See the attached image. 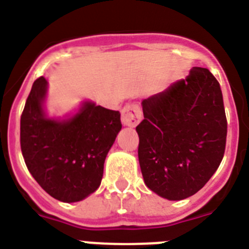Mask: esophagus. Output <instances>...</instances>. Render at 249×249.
Masks as SVG:
<instances>
[{
  "label": "esophagus",
  "instance_id": "esophagus-1",
  "mask_svg": "<svg viewBox=\"0 0 249 249\" xmlns=\"http://www.w3.org/2000/svg\"><path fill=\"white\" fill-rule=\"evenodd\" d=\"M142 118V113L137 105H127L122 109V124L127 127H136Z\"/></svg>",
  "mask_w": 249,
  "mask_h": 249
}]
</instances>
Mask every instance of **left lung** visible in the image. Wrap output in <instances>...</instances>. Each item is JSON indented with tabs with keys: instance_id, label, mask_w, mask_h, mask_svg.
Returning <instances> with one entry per match:
<instances>
[{
	"instance_id": "1",
	"label": "left lung",
	"mask_w": 249,
	"mask_h": 249,
	"mask_svg": "<svg viewBox=\"0 0 249 249\" xmlns=\"http://www.w3.org/2000/svg\"><path fill=\"white\" fill-rule=\"evenodd\" d=\"M144 120L136 127L144 183L168 201L198 192L222 162L227 120L218 81L193 67L186 80L142 101Z\"/></svg>"
}]
</instances>
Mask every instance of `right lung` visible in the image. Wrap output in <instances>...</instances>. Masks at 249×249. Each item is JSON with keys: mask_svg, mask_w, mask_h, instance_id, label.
I'll return each mask as SVG.
<instances>
[{"mask_svg": "<svg viewBox=\"0 0 249 249\" xmlns=\"http://www.w3.org/2000/svg\"><path fill=\"white\" fill-rule=\"evenodd\" d=\"M48 82L32 85L21 116V149L37 183L53 198L73 203L97 191L103 164L122 128L121 113L82 101L73 113L51 117Z\"/></svg>", "mask_w": 249, "mask_h": 249, "instance_id": "1", "label": "right lung"}]
</instances>
